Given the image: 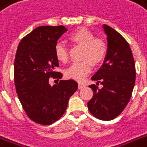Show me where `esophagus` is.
<instances>
[{
    "label": "esophagus",
    "mask_w": 147,
    "mask_h": 147,
    "mask_svg": "<svg viewBox=\"0 0 147 147\" xmlns=\"http://www.w3.org/2000/svg\"><path fill=\"white\" fill-rule=\"evenodd\" d=\"M85 85L82 83H78V89H82L83 88H85Z\"/></svg>",
    "instance_id": "obj_1"
}]
</instances>
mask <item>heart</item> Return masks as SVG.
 Returning a JSON list of instances; mask_svg holds the SVG:
<instances>
[{"label":"heart","instance_id":"obj_1","mask_svg":"<svg viewBox=\"0 0 147 147\" xmlns=\"http://www.w3.org/2000/svg\"><path fill=\"white\" fill-rule=\"evenodd\" d=\"M69 40L83 47L82 56L86 59L81 62H73L68 69H65V75L68 78L81 82L84 80L92 71V63L91 61L94 65H98L105 59L107 51V45L100 38H94L93 33L85 28H79L73 32L69 36ZM54 52L59 62H67L68 52L63 42H56Z\"/></svg>","mask_w":147,"mask_h":147}]
</instances>
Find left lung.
Wrapping results in <instances>:
<instances>
[{"label": "left lung", "instance_id": "1", "mask_svg": "<svg viewBox=\"0 0 147 147\" xmlns=\"http://www.w3.org/2000/svg\"><path fill=\"white\" fill-rule=\"evenodd\" d=\"M102 28L107 36V54L92 79L103 87L90 85L93 97L88 102V107L96 118L111 121L123 111L131 98L136 69L132 52L125 39L106 24H103Z\"/></svg>", "mask_w": 147, "mask_h": 147}]
</instances>
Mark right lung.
<instances>
[{"label":"right lung","instance_id":"add662e5","mask_svg":"<svg viewBox=\"0 0 147 147\" xmlns=\"http://www.w3.org/2000/svg\"><path fill=\"white\" fill-rule=\"evenodd\" d=\"M67 31L63 26H41L24 37L17 47L14 61V84L23 108L33 121L49 125L65 111L78 83L60 80L50 85L49 78H62L55 71L59 66L54 48Z\"/></svg>","mask_w":147,"mask_h":147}]
</instances>
